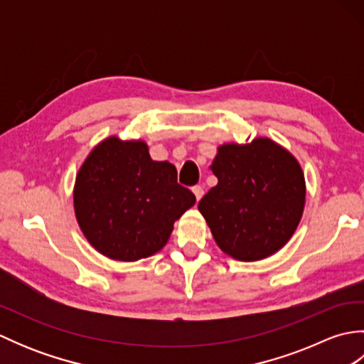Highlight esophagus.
<instances>
[{
  "label": "esophagus",
  "mask_w": 364,
  "mask_h": 364,
  "mask_svg": "<svg viewBox=\"0 0 364 364\" xmlns=\"http://www.w3.org/2000/svg\"><path fill=\"white\" fill-rule=\"evenodd\" d=\"M192 192H194V196H196V198H197V202H198V200L202 198V197H203V194H205L202 186H194V188H192Z\"/></svg>",
  "instance_id": "esophagus-1"
}]
</instances>
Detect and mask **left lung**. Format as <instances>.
<instances>
[{
  "label": "left lung",
  "instance_id": "obj_1",
  "mask_svg": "<svg viewBox=\"0 0 364 364\" xmlns=\"http://www.w3.org/2000/svg\"><path fill=\"white\" fill-rule=\"evenodd\" d=\"M218 184L198 202L215 244L237 261L277 253L297 230L306 184L300 162L269 137L222 144L211 164Z\"/></svg>",
  "mask_w": 364,
  "mask_h": 364
}]
</instances>
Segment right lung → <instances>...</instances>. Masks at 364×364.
Masks as SVG:
<instances>
[{
    "mask_svg": "<svg viewBox=\"0 0 364 364\" xmlns=\"http://www.w3.org/2000/svg\"><path fill=\"white\" fill-rule=\"evenodd\" d=\"M196 203L168 161H153L142 139L109 136L76 173L73 208L89 244L103 257L131 262L164 249L173 223Z\"/></svg>",
    "mask_w": 364,
    "mask_h": 364,
    "instance_id": "right-lung-1",
    "label": "right lung"
}]
</instances>
